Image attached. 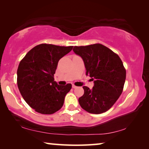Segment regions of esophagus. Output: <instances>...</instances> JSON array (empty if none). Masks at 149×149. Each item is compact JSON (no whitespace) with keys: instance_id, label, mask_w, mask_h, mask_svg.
<instances>
[{"instance_id":"esophagus-1","label":"esophagus","mask_w":149,"mask_h":149,"mask_svg":"<svg viewBox=\"0 0 149 149\" xmlns=\"http://www.w3.org/2000/svg\"><path fill=\"white\" fill-rule=\"evenodd\" d=\"M72 87L74 88V89H75V88H77V87L75 86V85H72Z\"/></svg>"}]
</instances>
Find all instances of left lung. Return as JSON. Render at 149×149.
<instances>
[{
    "mask_svg": "<svg viewBox=\"0 0 149 149\" xmlns=\"http://www.w3.org/2000/svg\"><path fill=\"white\" fill-rule=\"evenodd\" d=\"M75 54L84 60L86 75L91 77V89L84 86L79 98L81 107L91 114L107 112L120 97L125 84L126 71L118 54L101 44L75 46Z\"/></svg>",
    "mask_w": 149,
    "mask_h": 149,
    "instance_id": "1",
    "label": "left lung"
}]
</instances>
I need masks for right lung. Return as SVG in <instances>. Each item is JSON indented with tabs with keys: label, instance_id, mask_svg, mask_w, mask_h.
<instances>
[{
	"label": "right lung",
	"instance_id": "obj_1",
	"mask_svg": "<svg viewBox=\"0 0 149 149\" xmlns=\"http://www.w3.org/2000/svg\"><path fill=\"white\" fill-rule=\"evenodd\" d=\"M72 48L41 44L30 50L19 62L17 87L25 101L36 112L52 114L62 107L72 84L58 85L54 74L59 60Z\"/></svg>",
	"mask_w": 149,
	"mask_h": 149
}]
</instances>
